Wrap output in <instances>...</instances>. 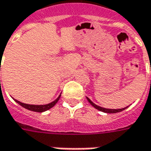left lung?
<instances>
[{"label":"left lung","instance_id":"left-lung-1","mask_svg":"<svg viewBox=\"0 0 151 151\" xmlns=\"http://www.w3.org/2000/svg\"><path fill=\"white\" fill-rule=\"evenodd\" d=\"M87 98V97H86ZM87 100L89 101V103L91 104V105L93 106V108H95L98 110H99V111H101V112H104V113H119V112H122V111H123L124 109H126L127 108H123V109H104V108H102V107H99V106L96 105L95 104H93V102L91 101L90 99H89V98H87Z\"/></svg>","mask_w":151,"mask_h":151}]
</instances>
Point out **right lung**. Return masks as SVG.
I'll list each match as a JSON object with an SVG mask.
<instances>
[{"label": "right lung", "mask_w": 151, "mask_h": 151, "mask_svg": "<svg viewBox=\"0 0 151 151\" xmlns=\"http://www.w3.org/2000/svg\"><path fill=\"white\" fill-rule=\"evenodd\" d=\"M61 97V94L58 96V98L54 100L53 102L50 103V104H45V105H32V104H24V103H21V102L18 101L16 99H14V101L16 103H18L19 105H21L22 107H24V109H28V110H30V111H34V112H38V113H42V112H44V111H47L48 110L51 108H52L57 103L59 100V99Z\"/></svg>", "instance_id": "add662e5"}]
</instances>
